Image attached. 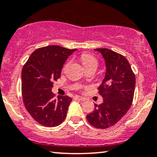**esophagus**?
<instances>
[{
  "label": "esophagus",
  "instance_id": "esophagus-1",
  "mask_svg": "<svg viewBox=\"0 0 157 157\" xmlns=\"http://www.w3.org/2000/svg\"><path fill=\"white\" fill-rule=\"evenodd\" d=\"M74 98H75V99H76V100H81V101H85V100H86V99H85V98L81 97V96H77V95H76V96H75Z\"/></svg>",
  "mask_w": 157,
  "mask_h": 157
}]
</instances>
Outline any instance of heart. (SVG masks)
Here are the masks:
<instances>
[{
    "label": "heart",
    "instance_id": "heart-1",
    "mask_svg": "<svg viewBox=\"0 0 157 157\" xmlns=\"http://www.w3.org/2000/svg\"><path fill=\"white\" fill-rule=\"evenodd\" d=\"M81 61H82L83 65L86 68V70L89 68L96 67H97L98 65V62L95 57L92 56L91 54H83L81 56Z\"/></svg>",
    "mask_w": 157,
    "mask_h": 157
}]
</instances>
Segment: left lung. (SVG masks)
<instances>
[{"label": "left lung", "instance_id": "8db88e82", "mask_svg": "<svg viewBox=\"0 0 157 157\" xmlns=\"http://www.w3.org/2000/svg\"><path fill=\"white\" fill-rule=\"evenodd\" d=\"M105 60L106 73L98 93L103 103L95 104L87 120L95 128L105 129L118 122L130 108L133 100L136 76L124 56L112 50L95 49Z\"/></svg>", "mask_w": 157, "mask_h": 157}]
</instances>
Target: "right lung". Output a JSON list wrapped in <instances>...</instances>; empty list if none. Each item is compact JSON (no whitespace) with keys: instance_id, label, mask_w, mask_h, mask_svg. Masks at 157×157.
<instances>
[{"instance_id":"obj_1","label":"right lung","mask_w":157,"mask_h":157,"mask_svg":"<svg viewBox=\"0 0 157 157\" xmlns=\"http://www.w3.org/2000/svg\"><path fill=\"white\" fill-rule=\"evenodd\" d=\"M75 50L57 45L39 48L23 67V102L31 116L44 126H59L66 118L72 98L60 95L56 99L52 88L54 81L60 78L64 62Z\"/></svg>"}]
</instances>
